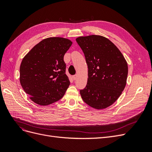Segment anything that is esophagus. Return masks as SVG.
<instances>
[{"label": "esophagus", "instance_id": "esophagus-1", "mask_svg": "<svg viewBox=\"0 0 152 152\" xmlns=\"http://www.w3.org/2000/svg\"><path fill=\"white\" fill-rule=\"evenodd\" d=\"M72 78H73V79L75 80H76V79H77V75H73V76H72Z\"/></svg>", "mask_w": 152, "mask_h": 152}]
</instances>
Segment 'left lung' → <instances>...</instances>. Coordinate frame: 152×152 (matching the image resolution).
<instances>
[{"label": "left lung", "instance_id": "8db88e82", "mask_svg": "<svg viewBox=\"0 0 152 152\" xmlns=\"http://www.w3.org/2000/svg\"><path fill=\"white\" fill-rule=\"evenodd\" d=\"M84 53L88 68L87 83L80 91L84 102L101 110L113 104L125 88L127 63L117 47L102 35H91L76 39Z\"/></svg>", "mask_w": 152, "mask_h": 152}]
</instances>
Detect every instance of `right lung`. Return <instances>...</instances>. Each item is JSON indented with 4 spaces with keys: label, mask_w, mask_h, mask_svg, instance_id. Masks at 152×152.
<instances>
[{
    "label": "right lung",
    "mask_w": 152,
    "mask_h": 152,
    "mask_svg": "<svg viewBox=\"0 0 152 152\" xmlns=\"http://www.w3.org/2000/svg\"><path fill=\"white\" fill-rule=\"evenodd\" d=\"M72 42L63 37H49L36 44L23 58L20 84L30 99L46 106L65 95L70 85L63 57Z\"/></svg>",
    "instance_id": "1"
}]
</instances>
